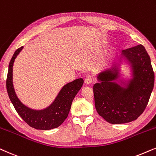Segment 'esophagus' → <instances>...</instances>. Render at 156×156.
Masks as SVG:
<instances>
[{
    "instance_id": "esophagus-1",
    "label": "esophagus",
    "mask_w": 156,
    "mask_h": 156,
    "mask_svg": "<svg viewBox=\"0 0 156 156\" xmlns=\"http://www.w3.org/2000/svg\"><path fill=\"white\" fill-rule=\"evenodd\" d=\"M92 82H93V77L91 76H86V79H85V83L86 85H90L92 83Z\"/></svg>"
}]
</instances>
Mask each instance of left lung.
Returning <instances> with one entry per match:
<instances>
[{"label": "left lung", "instance_id": "left-lung-1", "mask_svg": "<svg viewBox=\"0 0 156 156\" xmlns=\"http://www.w3.org/2000/svg\"><path fill=\"white\" fill-rule=\"evenodd\" d=\"M130 64L132 78L124 86L118 84V68L115 65L98 75L99 83L93 86L95 109L101 117L112 124L126 123L136 120L148 105L154 86L150 56L142 45L122 51Z\"/></svg>", "mask_w": 156, "mask_h": 156}]
</instances>
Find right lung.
I'll return each instance as SVG.
<instances>
[{
  "label": "right lung",
  "mask_w": 156,
  "mask_h": 156,
  "mask_svg": "<svg viewBox=\"0 0 156 156\" xmlns=\"http://www.w3.org/2000/svg\"><path fill=\"white\" fill-rule=\"evenodd\" d=\"M23 47L14 53L10 60L6 80V88L9 98L16 111L30 127L38 130H51L58 127L68 117L74 99L83 84V78H78L65 85L48 107L43 110H33L21 103L15 92L13 83V66L17 55Z\"/></svg>",
  "instance_id": "add662e5"
}]
</instances>
